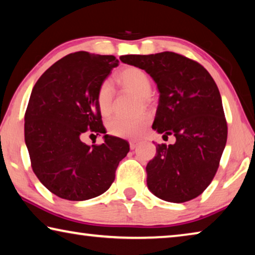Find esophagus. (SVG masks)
<instances>
[{"mask_svg": "<svg viewBox=\"0 0 255 255\" xmlns=\"http://www.w3.org/2000/svg\"><path fill=\"white\" fill-rule=\"evenodd\" d=\"M138 145L137 140H130L129 141V146H130V149H135Z\"/></svg>", "mask_w": 255, "mask_h": 255, "instance_id": "esophagus-1", "label": "esophagus"}]
</instances>
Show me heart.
<instances>
[{
    "instance_id": "obj_1",
    "label": "heart",
    "mask_w": 255,
    "mask_h": 255,
    "mask_svg": "<svg viewBox=\"0 0 255 255\" xmlns=\"http://www.w3.org/2000/svg\"><path fill=\"white\" fill-rule=\"evenodd\" d=\"M117 83L123 86L126 91L131 92L139 97L141 101L139 109L143 110L144 106L152 105L153 98L150 96L152 91V80L144 70L136 66H127L123 68L116 75ZM115 92L109 82H103L99 86L97 92V103L103 116H109L114 109ZM150 122V116L143 114L135 119H125L116 117L108 123V130L116 137L122 138H138L143 135L147 129Z\"/></svg>"
}]
</instances>
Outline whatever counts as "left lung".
Listing matches in <instances>:
<instances>
[{"mask_svg":"<svg viewBox=\"0 0 255 255\" xmlns=\"http://www.w3.org/2000/svg\"><path fill=\"white\" fill-rule=\"evenodd\" d=\"M120 60L153 77L159 92L153 129L176 139L156 145V156L146 166L148 189L175 204L195 199L213 181L227 140L217 85L199 63L172 51Z\"/></svg>","mask_w":255,"mask_h":255,"instance_id":"1","label":"left lung"}]
</instances>
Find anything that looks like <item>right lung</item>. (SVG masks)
Returning <instances> with one entry per match:
<instances>
[{
  "mask_svg": "<svg viewBox=\"0 0 255 255\" xmlns=\"http://www.w3.org/2000/svg\"><path fill=\"white\" fill-rule=\"evenodd\" d=\"M118 59L76 51L53 64L34 84L24 115V140L31 167L45 187L59 198L88 200L106 192L129 144L105 135L89 146L85 132L106 133L97 103L99 86Z\"/></svg>",
  "mask_w": 255,
  "mask_h": 255,
  "instance_id": "1",
  "label": "right lung"
}]
</instances>
